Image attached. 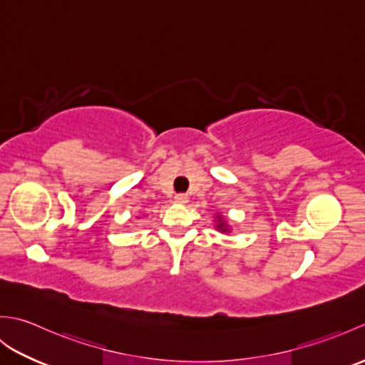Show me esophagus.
<instances>
[{
	"instance_id": "34e87169",
	"label": "esophagus",
	"mask_w": 365,
	"mask_h": 365,
	"mask_svg": "<svg viewBox=\"0 0 365 365\" xmlns=\"http://www.w3.org/2000/svg\"><path fill=\"white\" fill-rule=\"evenodd\" d=\"M175 202L177 204H187L188 202V195H185V192H178V195H175Z\"/></svg>"
}]
</instances>
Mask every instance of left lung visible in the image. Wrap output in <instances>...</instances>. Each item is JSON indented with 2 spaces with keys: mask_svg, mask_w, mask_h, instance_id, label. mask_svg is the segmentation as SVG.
I'll return each mask as SVG.
<instances>
[{
  "mask_svg": "<svg viewBox=\"0 0 365 365\" xmlns=\"http://www.w3.org/2000/svg\"><path fill=\"white\" fill-rule=\"evenodd\" d=\"M216 220H218V226H216V227H218L222 232V234H224V232H229L227 224H226V221L221 218V215H216Z\"/></svg>",
  "mask_w": 365,
  "mask_h": 365,
  "instance_id": "obj_1",
  "label": "left lung"
}]
</instances>
